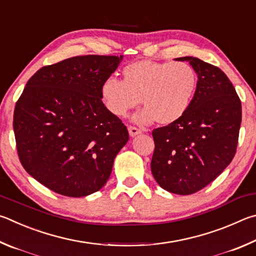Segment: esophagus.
Wrapping results in <instances>:
<instances>
[{"label": "esophagus", "instance_id": "obj_1", "mask_svg": "<svg viewBox=\"0 0 256 256\" xmlns=\"http://www.w3.org/2000/svg\"><path fill=\"white\" fill-rule=\"evenodd\" d=\"M128 132H129V135H130L132 137H135V136H137V135H140V134L142 132L140 129L134 127V126H129V127H128Z\"/></svg>", "mask_w": 256, "mask_h": 256}]
</instances>
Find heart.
Here are the masks:
<instances>
[{"label": "heart", "mask_w": 256, "mask_h": 256, "mask_svg": "<svg viewBox=\"0 0 256 256\" xmlns=\"http://www.w3.org/2000/svg\"><path fill=\"white\" fill-rule=\"evenodd\" d=\"M198 85L196 70L186 62L138 60L122 70V80L106 78L101 98L112 116L126 118L142 101L145 108L134 116L142 126L171 124L189 110Z\"/></svg>", "instance_id": "obj_1"}]
</instances>
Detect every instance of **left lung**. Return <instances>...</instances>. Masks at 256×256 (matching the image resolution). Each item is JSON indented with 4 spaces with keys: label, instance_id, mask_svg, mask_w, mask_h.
<instances>
[{
    "label": "left lung",
    "instance_id": "1",
    "mask_svg": "<svg viewBox=\"0 0 256 256\" xmlns=\"http://www.w3.org/2000/svg\"><path fill=\"white\" fill-rule=\"evenodd\" d=\"M198 75L189 110L176 122L153 130L150 168L160 188L192 194L212 182L234 158L242 122L240 100L224 72L186 56Z\"/></svg>",
    "mask_w": 256,
    "mask_h": 256
}]
</instances>
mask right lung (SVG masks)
Here are the masks:
<instances>
[{
    "instance_id": "right-lung-1",
    "label": "right lung",
    "mask_w": 256,
    "mask_h": 256,
    "mask_svg": "<svg viewBox=\"0 0 256 256\" xmlns=\"http://www.w3.org/2000/svg\"><path fill=\"white\" fill-rule=\"evenodd\" d=\"M122 57L76 56L44 66L16 102L13 130L22 166L58 194L80 198L100 190L129 140L101 100V85Z\"/></svg>"
}]
</instances>
